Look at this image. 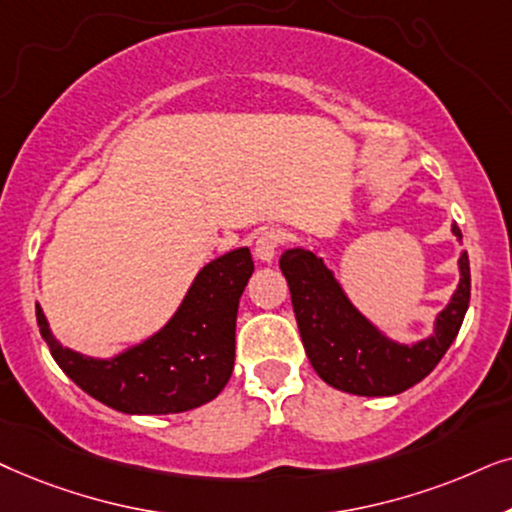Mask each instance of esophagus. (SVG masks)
<instances>
[{
  "label": "esophagus",
  "instance_id": "esophagus-1",
  "mask_svg": "<svg viewBox=\"0 0 512 512\" xmlns=\"http://www.w3.org/2000/svg\"><path fill=\"white\" fill-rule=\"evenodd\" d=\"M283 243V234L276 229H267L257 236L255 241V257L262 262H274L278 245Z\"/></svg>",
  "mask_w": 512,
  "mask_h": 512
}]
</instances>
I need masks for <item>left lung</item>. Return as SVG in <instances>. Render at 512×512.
<instances>
[{
    "instance_id": "obj_1",
    "label": "left lung",
    "mask_w": 512,
    "mask_h": 512,
    "mask_svg": "<svg viewBox=\"0 0 512 512\" xmlns=\"http://www.w3.org/2000/svg\"><path fill=\"white\" fill-rule=\"evenodd\" d=\"M461 241V229L452 224ZM281 271L288 281L299 335L313 370L325 384L353 395H395L419 384L440 363L459 335L470 302L468 252L459 257V288L435 318L431 337L398 344L372 325L346 297L335 274L316 252L285 250Z\"/></svg>"
}]
</instances>
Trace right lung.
<instances>
[{"label":"right lung","instance_id":"add662e5","mask_svg":"<svg viewBox=\"0 0 512 512\" xmlns=\"http://www.w3.org/2000/svg\"><path fill=\"white\" fill-rule=\"evenodd\" d=\"M252 271L248 248L208 262L156 335L107 360L60 344L39 304L37 325L60 370L102 405L124 414L187 412L227 386L236 356L238 299Z\"/></svg>","mask_w":512,"mask_h":512}]
</instances>
